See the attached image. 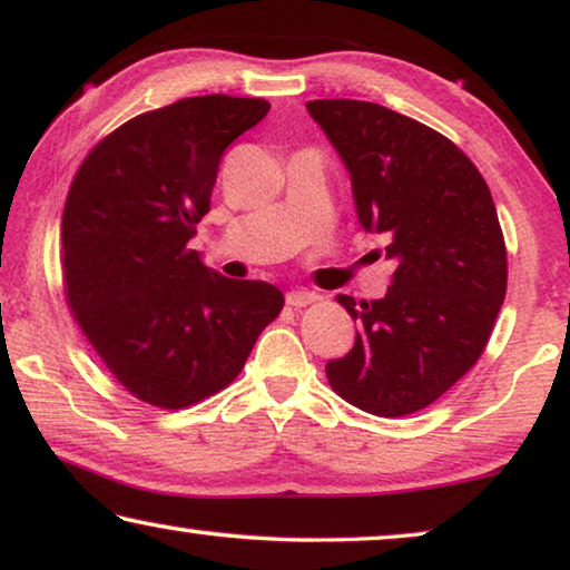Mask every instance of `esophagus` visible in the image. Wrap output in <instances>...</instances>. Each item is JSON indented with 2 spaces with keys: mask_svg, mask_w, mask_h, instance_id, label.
Wrapping results in <instances>:
<instances>
[{
  "mask_svg": "<svg viewBox=\"0 0 570 570\" xmlns=\"http://www.w3.org/2000/svg\"><path fill=\"white\" fill-rule=\"evenodd\" d=\"M318 301V295L311 293V291H293L287 293V305H293V308H305V305H311Z\"/></svg>",
  "mask_w": 570,
  "mask_h": 570,
  "instance_id": "34e87169",
  "label": "esophagus"
}]
</instances>
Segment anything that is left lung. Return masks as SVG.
Wrapping results in <instances>:
<instances>
[{"mask_svg": "<svg viewBox=\"0 0 570 570\" xmlns=\"http://www.w3.org/2000/svg\"><path fill=\"white\" fill-rule=\"evenodd\" d=\"M311 117L352 173L364 229L387 236L397 269L382 301L338 295L362 323L326 364L331 390L364 413L402 417L479 362L507 293V247L487 180L435 129L387 107L315 99Z\"/></svg>", "mask_w": 570, "mask_h": 570, "instance_id": "1", "label": "left lung"}]
</instances>
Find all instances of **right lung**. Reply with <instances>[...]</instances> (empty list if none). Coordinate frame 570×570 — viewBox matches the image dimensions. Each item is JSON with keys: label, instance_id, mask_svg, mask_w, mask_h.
I'll list each match as a JSON object with an SVG mask.
<instances>
[{"label": "right lung", "instance_id": "obj_1", "mask_svg": "<svg viewBox=\"0 0 570 570\" xmlns=\"http://www.w3.org/2000/svg\"><path fill=\"white\" fill-rule=\"evenodd\" d=\"M265 99L208 94L125 121L83 157L63 208L60 267L78 328L137 400L183 410L232 384L285 297L188 249L226 147Z\"/></svg>", "mask_w": 570, "mask_h": 570}]
</instances>
